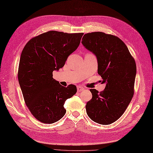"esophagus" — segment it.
Masks as SVG:
<instances>
[{
  "mask_svg": "<svg viewBox=\"0 0 153 153\" xmlns=\"http://www.w3.org/2000/svg\"><path fill=\"white\" fill-rule=\"evenodd\" d=\"M77 91L78 92H81V91H83L84 88L83 87H81V86H77Z\"/></svg>",
  "mask_w": 153,
  "mask_h": 153,
  "instance_id": "esophagus-1",
  "label": "esophagus"
}]
</instances>
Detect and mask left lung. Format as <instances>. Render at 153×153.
Listing matches in <instances>:
<instances>
[{"label":"left lung","instance_id":"8db88e82","mask_svg":"<svg viewBox=\"0 0 153 153\" xmlns=\"http://www.w3.org/2000/svg\"><path fill=\"white\" fill-rule=\"evenodd\" d=\"M86 49L95 55L97 73L105 83L99 93L91 89L92 98L86 111L92 121L101 125L114 123L122 116L134 95L136 62L120 38L103 32L86 33L82 39Z\"/></svg>","mask_w":153,"mask_h":153}]
</instances>
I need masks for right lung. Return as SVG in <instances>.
Here are the masks:
<instances>
[{
	"instance_id": "right-lung-1",
	"label": "right lung",
	"mask_w": 153,
	"mask_h": 153,
	"mask_svg": "<svg viewBox=\"0 0 153 153\" xmlns=\"http://www.w3.org/2000/svg\"><path fill=\"white\" fill-rule=\"evenodd\" d=\"M83 35L49 31L30 39L22 51L19 83L26 106L42 123H53L61 119L66 113V100L77 92L75 85H61L52 72L65 65Z\"/></svg>"
}]
</instances>
